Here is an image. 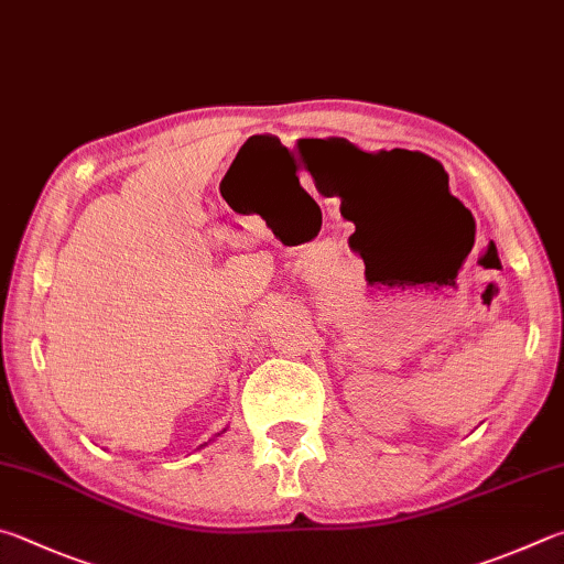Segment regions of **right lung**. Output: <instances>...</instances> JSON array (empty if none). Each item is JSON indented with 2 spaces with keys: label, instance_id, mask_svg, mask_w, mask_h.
Masks as SVG:
<instances>
[{
  "label": "right lung",
  "instance_id": "obj_1",
  "mask_svg": "<svg viewBox=\"0 0 564 564\" xmlns=\"http://www.w3.org/2000/svg\"><path fill=\"white\" fill-rule=\"evenodd\" d=\"M225 431H227V429H223V431H220V433H215V436H213V438H210V441H215V438H220V436H223V433H225ZM210 441H207V443H210ZM207 443H203V446H207ZM203 446H200V448H203Z\"/></svg>",
  "mask_w": 564,
  "mask_h": 564
}]
</instances>
